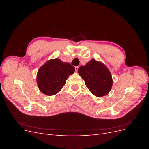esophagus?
<instances>
[{
    "instance_id": "obj_1",
    "label": "esophagus",
    "mask_w": 149,
    "mask_h": 149,
    "mask_svg": "<svg viewBox=\"0 0 149 149\" xmlns=\"http://www.w3.org/2000/svg\"><path fill=\"white\" fill-rule=\"evenodd\" d=\"M78 68H79L78 66H76V67H75V70H76V71H78Z\"/></svg>"
}]
</instances>
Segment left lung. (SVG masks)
Listing matches in <instances>:
<instances>
[{
  "mask_svg": "<svg viewBox=\"0 0 149 149\" xmlns=\"http://www.w3.org/2000/svg\"><path fill=\"white\" fill-rule=\"evenodd\" d=\"M78 72L94 96L101 97L111 91L113 80L109 69L102 63L92 59L85 66H80Z\"/></svg>",
  "mask_w": 149,
  "mask_h": 149,
  "instance_id": "left-lung-1",
  "label": "left lung"
}]
</instances>
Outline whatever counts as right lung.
I'll return each instance as SVG.
<instances>
[{
  "mask_svg": "<svg viewBox=\"0 0 149 149\" xmlns=\"http://www.w3.org/2000/svg\"><path fill=\"white\" fill-rule=\"evenodd\" d=\"M74 71V67L70 63H64L58 58L48 60L38 71L37 82L40 91L45 95H55Z\"/></svg>",
  "mask_w": 149,
  "mask_h": 149,
  "instance_id": "1",
  "label": "right lung"
}]
</instances>
